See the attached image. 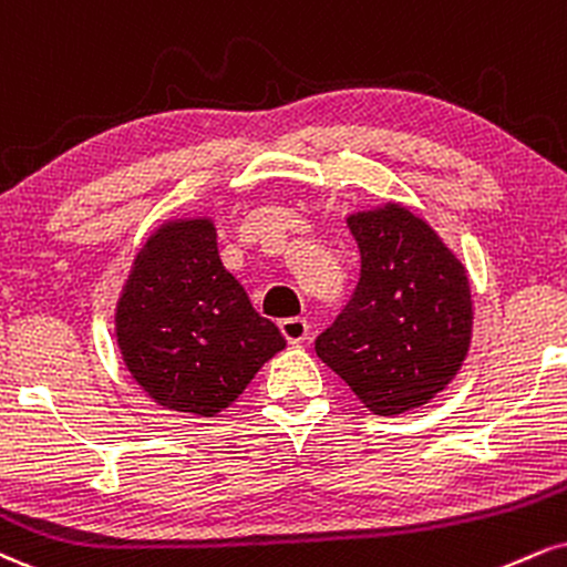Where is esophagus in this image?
I'll return each instance as SVG.
<instances>
[{"instance_id":"esophagus-1","label":"esophagus","mask_w":567,"mask_h":567,"mask_svg":"<svg viewBox=\"0 0 567 567\" xmlns=\"http://www.w3.org/2000/svg\"><path fill=\"white\" fill-rule=\"evenodd\" d=\"M279 332H282V338L290 346H301L309 340V322L306 319H282L279 322Z\"/></svg>"}]
</instances>
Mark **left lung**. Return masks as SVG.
I'll list each match as a JSON object with an SVG mask.
<instances>
[{
	"instance_id": "8db88e82",
	"label": "left lung",
	"mask_w": 567,
	"mask_h": 567,
	"mask_svg": "<svg viewBox=\"0 0 567 567\" xmlns=\"http://www.w3.org/2000/svg\"><path fill=\"white\" fill-rule=\"evenodd\" d=\"M361 254L351 303L317 338V357L372 414L433 401L473 340L467 266L431 224L385 200L346 216Z\"/></svg>"
}]
</instances>
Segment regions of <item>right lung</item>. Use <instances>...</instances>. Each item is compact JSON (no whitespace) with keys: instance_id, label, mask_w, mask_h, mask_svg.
Wrapping results in <instances>:
<instances>
[{"instance_id":"right-lung-1","label":"right lung","mask_w":567,"mask_h":567,"mask_svg":"<svg viewBox=\"0 0 567 567\" xmlns=\"http://www.w3.org/2000/svg\"><path fill=\"white\" fill-rule=\"evenodd\" d=\"M115 343L136 385L168 412L216 417L285 349L224 269L210 216H172L145 237L118 292Z\"/></svg>"}]
</instances>
